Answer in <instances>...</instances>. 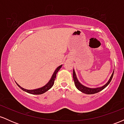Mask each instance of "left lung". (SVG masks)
<instances>
[{
  "instance_id": "1",
  "label": "left lung",
  "mask_w": 124,
  "mask_h": 124,
  "mask_svg": "<svg viewBox=\"0 0 124 124\" xmlns=\"http://www.w3.org/2000/svg\"><path fill=\"white\" fill-rule=\"evenodd\" d=\"M113 75H114V72L112 74L111 76L110 79H109V80H108V82L107 83L106 85H104V86H102L101 87L95 88V89H92V88L87 87L83 86V85H82V84H81L80 82L78 81V79H77L76 75V74H75V70H73V80H74V82H75V86H76V88L78 90H79V91L82 92V93L87 94H93L99 93V92H100V91L103 90L104 89V88H106V87L109 85V83H110V82L112 80V77H113Z\"/></svg>"
}]
</instances>
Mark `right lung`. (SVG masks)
I'll return each mask as SVG.
<instances>
[{
  "instance_id": "obj_1",
  "label": "right lung",
  "mask_w": 124,
  "mask_h": 124,
  "mask_svg": "<svg viewBox=\"0 0 124 124\" xmlns=\"http://www.w3.org/2000/svg\"><path fill=\"white\" fill-rule=\"evenodd\" d=\"M62 65H61V66H59V67H58V68H56V69L55 70V72H54L53 75H52V78H51L50 80L49 81V82H48L45 86L39 88V89H35V90H27V89H24V88L21 87L18 84H17V86L19 87L21 90H23L24 91V92H27V93L32 94H43L44 93H45L46 91H48V90L50 89L53 86L54 82H55V78H56V74H57L59 70V69H61V68L62 67Z\"/></svg>"
}]
</instances>
